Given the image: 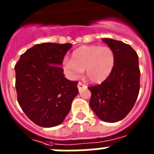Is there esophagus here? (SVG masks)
Listing matches in <instances>:
<instances>
[{
  "mask_svg": "<svg viewBox=\"0 0 154 154\" xmlns=\"http://www.w3.org/2000/svg\"><path fill=\"white\" fill-rule=\"evenodd\" d=\"M77 88H78L79 90H81V89H83V88H86V85L85 84H83V83H82V82H79V83L77 84Z\"/></svg>",
  "mask_w": 154,
  "mask_h": 154,
  "instance_id": "obj_1",
  "label": "esophagus"
}]
</instances>
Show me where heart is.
I'll use <instances>...</instances> for the list:
<instances>
[{
    "label": "heart",
    "mask_w": 154,
    "mask_h": 154,
    "mask_svg": "<svg viewBox=\"0 0 154 154\" xmlns=\"http://www.w3.org/2000/svg\"><path fill=\"white\" fill-rule=\"evenodd\" d=\"M115 64V56L109 46L85 45L73 51L72 60L65 59L62 65L65 72L76 79L85 70L89 81H105L112 72Z\"/></svg>",
    "instance_id": "b5f03b06"
}]
</instances>
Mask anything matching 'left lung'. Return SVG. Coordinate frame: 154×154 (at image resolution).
Returning a JSON list of instances; mask_svg holds the SVG:
<instances>
[{"mask_svg": "<svg viewBox=\"0 0 154 154\" xmlns=\"http://www.w3.org/2000/svg\"><path fill=\"white\" fill-rule=\"evenodd\" d=\"M112 49L115 64L109 76L100 85L89 87V105L97 117L105 122H119L134 107L140 90L138 56L129 45L104 38Z\"/></svg>", "mask_w": 154, "mask_h": 154, "instance_id": "8db88e82", "label": "left lung"}]
</instances>
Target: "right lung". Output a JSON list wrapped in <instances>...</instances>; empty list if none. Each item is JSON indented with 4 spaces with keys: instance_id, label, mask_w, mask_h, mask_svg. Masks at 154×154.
<instances>
[{
    "instance_id": "add662e5",
    "label": "right lung",
    "mask_w": 154,
    "mask_h": 154,
    "mask_svg": "<svg viewBox=\"0 0 154 154\" xmlns=\"http://www.w3.org/2000/svg\"><path fill=\"white\" fill-rule=\"evenodd\" d=\"M72 44L35 45L15 65L17 101L26 116L39 126L61 124L78 94L77 82L65 78L60 68Z\"/></svg>"
}]
</instances>
